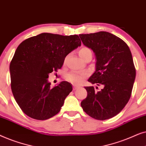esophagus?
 Instances as JSON below:
<instances>
[{"instance_id": "34e87169", "label": "esophagus", "mask_w": 146, "mask_h": 146, "mask_svg": "<svg viewBox=\"0 0 146 146\" xmlns=\"http://www.w3.org/2000/svg\"><path fill=\"white\" fill-rule=\"evenodd\" d=\"M78 88V87L76 86H74V88H73L74 90H77Z\"/></svg>"}]
</instances>
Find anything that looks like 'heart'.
I'll use <instances>...</instances> for the list:
<instances>
[{
    "mask_svg": "<svg viewBox=\"0 0 146 146\" xmlns=\"http://www.w3.org/2000/svg\"><path fill=\"white\" fill-rule=\"evenodd\" d=\"M78 54L84 60L89 56H92L91 50L87 47H82L78 51ZM87 76L86 73H79L76 72H70L66 75V79L68 81L74 84H80L84 80Z\"/></svg>",
    "mask_w": 146,
    "mask_h": 146,
    "instance_id": "1",
    "label": "heart"
}]
</instances>
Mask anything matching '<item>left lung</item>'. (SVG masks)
I'll use <instances>...</instances> for the list:
<instances>
[{
    "label": "left lung",
    "instance_id": "1",
    "mask_svg": "<svg viewBox=\"0 0 146 146\" xmlns=\"http://www.w3.org/2000/svg\"><path fill=\"white\" fill-rule=\"evenodd\" d=\"M79 36L96 58V70L88 82L102 87L98 91L94 86L85 87L88 95L81 106L96 119H110L120 112L130 98L135 78L131 51L124 41L108 32Z\"/></svg>",
    "mask_w": 146,
    "mask_h": 146
}]
</instances>
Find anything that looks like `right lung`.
Masks as SVG:
<instances>
[{
  "instance_id": "obj_1",
  "label": "right lung",
  "mask_w": 146,
  "mask_h": 146,
  "mask_svg": "<svg viewBox=\"0 0 146 146\" xmlns=\"http://www.w3.org/2000/svg\"><path fill=\"white\" fill-rule=\"evenodd\" d=\"M81 46L78 35L42 33L20 44L10 64L11 90L26 115L45 120L60 111L72 90L68 82L51 88L48 75L62 66L66 56Z\"/></svg>"
}]
</instances>
